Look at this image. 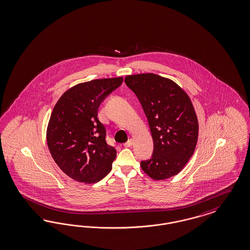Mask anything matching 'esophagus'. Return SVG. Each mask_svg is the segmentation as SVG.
Wrapping results in <instances>:
<instances>
[{
	"mask_svg": "<svg viewBox=\"0 0 250 250\" xmlns=\"http://www.w3.org/2000/svg\"><path fill=\"white\" fill-rule=\"evenodd\" d=\"M132 144H133V141H132L131 139H130V140H128V141L124 144V146H125V147H130V146H132Z\"/></svg>",
	"mask_w": 250,
	"mask_h": 250,
	"instance_id": "1",
	"label": "esophagus"
}]
</instances>
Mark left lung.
<instances>
[{"instance_id": "8db88e82", "label": "left lung", "mask_w": 250, "mask_h": 250, "mask_svg": "<svg viewBox=\"0 0 250 250\" xmlns=\"http://www.w3.org/2000/svg\"><path fill=\"white\" fill-rule=\"evenodd\" d=\"M137 96L152 134V158L142 170L155 180L178 174L195 150L199 124L188 94L173 80L155 74L125 77Z\"/></svg>"}]
</instances>
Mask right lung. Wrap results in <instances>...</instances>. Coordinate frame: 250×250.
<instances>
[{
	"label": "right lung",
	"mask_w": 250,
	"mask_h": 250,
	"mask_svg": "<svg viewBox=\"0 0 250 250\" xmlns=\"http://www.w3.org/2000/svg\"><path fill=\"white\" fill-rule=\"evenodd\" d=\"M122 82V77H115L77 84L62 94L51 113L48 149L63 173L78 182L96 183L112 169L117 151L106 144L98 109Z\"/></svg>",
	"instance_id": "add662e5"
}]
</instances>
